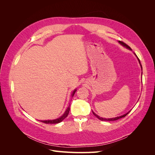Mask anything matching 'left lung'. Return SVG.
<instances>
[{
    "mask_svg": "<svg viewBox=\"0 0 155 155\" xmlns=\"http://www.w3.org/2000/svg\"><path fill=\"white\" fill-rule=\"evenodd\" d=\"M119 43H120L121 45L122 46H125V47H126L127 48H128V49H129V50H131V48H130V46H129L127 45H126L125 43H124V42H122V41H119ZM135 55L137 56V55L135 54ZM137 58H138V61H139V63H140V59H138V58L137 57ZM140 66H141V68H142V64H140ZM130 112V111H129ZM129 112H128L127 113H126V114H124V115H122V116H118V117H116V118H101V117H100L99 116H97L96 113H94V112H92V113H93V114L97 118H98L99 120H101V121H114V120H119V119H120V118H124V117H125L126 115H127L128 114H129Z\"/></svg>",
    "mask_w": 155,
    "mask_h": 155,
    "instance_id": "8db88e82",
    "label": "left lung"
}]
</instances>
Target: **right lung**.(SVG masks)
<instances>
[{
	"label": "right lung",
	"mask_w": 155,
	"mask_h": 155,
	"mask_svg": "<svg viewBox=\"0 0 155 155\" xmlns=\"http://www.w3.org/2000/svg\"><path fill=\"white\" fill-rule=\"evenodd\" d=\"M76 92V89H75V90L73 91L72 92V96H74L75 92ZM69 110H70V107H68L66 111L64 112V113L60 117V118H57L55 120H41V121H42V122H43L45 124H58V123H60L61 121H62L65 118H67L68 113H69Z\"/></svg>",
	"instance_id": "right-lung-1"
}]
</instances>
